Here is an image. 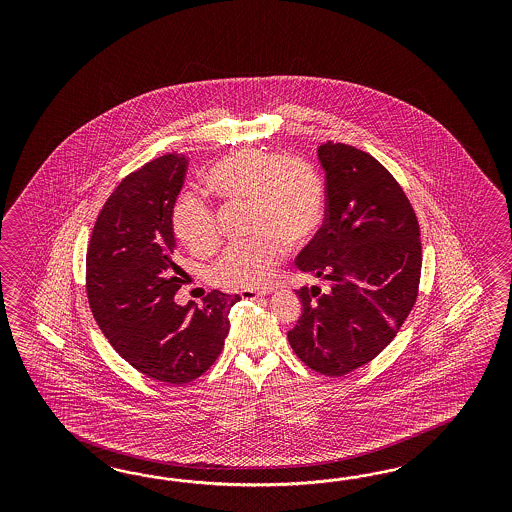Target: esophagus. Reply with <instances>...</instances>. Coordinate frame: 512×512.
I'll use <instances>...</instances> for the list:
<instances>
[{
  "label": "esophagus",
  "mask_w": 512,
  "mask_h": 512,
  "mask_svg": "<svg viewBox=\"0 0 512 512\" xmlns=\"http://www.w3.org/2000/svg\"><path fill=\"white\" fill-rule=\"evenodd\" d=\"M268 293H270V291H242L240 296H242V298H259V296L268 295Z\"/></svg>",
  "instance_id": "obj_1"
}]
</instances>
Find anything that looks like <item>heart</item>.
Wrapping results in <instances>:
<instances>
[{"label":"heart","instance_id":"heart-1","mask_svg":"<svg viewBox=\"0 0 512 512\" xmlns=\"http://www.w3.org/2000/svg\"><path fill=\"white\" fill-rule=\"evenodd\" d=\"M208 184L229 201L251 202V229L257 236L234 242L212 266V279L225 289H261L270 283L289 242L311 238L325 217L321 176L300 157L242 150L216 163ZM172 229L193 253L219 244L214 206L197 193H182L172 206Z\"/></svg>","mask_w":512,"mask_h":512}]
</instances>
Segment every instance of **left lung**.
<instances>
[{"label": "left lung", "instance_id": "obj_1", "mask_svg": "<svg viewBox=\"0 0 512 512\" xmlns=\"http://www.w3.org/2000/svg\"><path fill=\"white\" fill-rule=\"evenodd\" d=\"M326 176L323 227L296 266L325 287L296 291L302 315L287 332L306 366L340 377L396 338L419 295V221L394 176L370 154L328 140L317 150Z\"/></svg>", "mask_w": 512, "mask_h": 512}]
</instances>
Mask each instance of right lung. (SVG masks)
<instances>
[{
    "label": "right lung",
    "mask_w": 512,
    "mask_h": 512,
    "mask_svg": "<svg viewBox=\"0 0 512 512\" xmlns=\"http://www.w3.org/2000/svg\"><path fill=\"white\" fill-rule=\"evenodd\" d=\"M187 157L167 154L127 174L93 225L86 253V293L110 345L150 379L184 385L219 357L238 295L212 291L202 306H178L184 283L176 261L172 206Z\"/></svg>",
    "instance_id": "1"
}]
</instances>
